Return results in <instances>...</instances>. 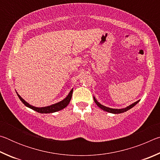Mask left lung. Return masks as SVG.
Instances as JSON below:
<instances>
[{"label": "left lung", "mask_w": 160, "mask_h": 160, "mask_svg": "<svg viewBox=\"0 0 160 160\" xmlns=\"http://www.w3.org/2000/svg\"><path fill=\"white\" fill-rule=\"evenodd\" d=\"M93 99H94V102L96 103V104L98 106L100 109H102V110L105 111V112H109V113H123V112H127V111L131 109V108L133 107L135 105H136L139 102L140 100H138V101L135 102H134L133 104H132L131 105H129L128 107H127L126 108H123V109H112V108H109V107H107L104 106V105H102L100 104L99 102H98L97 101V99H95V97H93Z\"/></svg>", "instance_id": "left-lung-1"}]
</instances>
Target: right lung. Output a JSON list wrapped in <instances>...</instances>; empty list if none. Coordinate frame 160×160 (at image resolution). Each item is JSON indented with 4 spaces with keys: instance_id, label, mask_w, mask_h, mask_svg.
Segmentation results:
<instances>
[{
    "instance_id": "right-lung-1",
    "label": "right lung",
    "mask_w": 160,
    "mask_h": 160,
    "mask_svg": "<svg viewBox=\"0 0 160 160\" xmlns=\"http://www.w3.org/2000/svg\"><path fill=\"white\" fill-rule=\"evenodd\" d=\"M72 91H73V89H72L70 92H69V94H68V96L65 98L64 99L62 100V101L59 102L58 103H56V104H54L52 105H50V106H48V107H34V106H32L28 103L27 102H25V100H24L22 97L19 95L17 92V94L19 98L21 100V102L23 103L25 105L26 107H28L29 108H30V109H33L34 111H36V112H39V113H53V112H58V111H60L61 109H64L65 107H66L68 104L70 103V99L72 98Z\"/></svg>"
}]
</instances>
